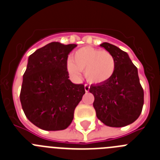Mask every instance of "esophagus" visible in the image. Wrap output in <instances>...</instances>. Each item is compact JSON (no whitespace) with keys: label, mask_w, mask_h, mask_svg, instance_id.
<instances>
[{"label":"esophagus","mask_w":160,"mask_h":160,"mask_svg":"<svg viewBox=\"0 0 160 160\" xmlns=\"http://www.w3.org/2000/svg\"><path fill=\"white\" fill-rule=\"evenodd\" d=\"M89 89H90V87H89L88 84H85V85H84V90H85L86 92H89Z\"/></svg>","instance_id":"1"}]
</instances>
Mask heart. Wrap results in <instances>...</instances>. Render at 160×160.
<instances>
[{
    "label": "heart",
    "instance_id": "1",
    "mask_svg": "<svg viewBox=\"0 0 160 160\" xmlns=\"http://www.w3.org/2000/svg\"><path fill=\"white\" fill-rule=\"evenodd\" d=\"M67 69L75 78H80L81 71H84L88 83L101 84L114 75L116 60L109 52L87 46L79 48L72 59L68 60Z\"/></svg>",
    "mask_w": 160,
    "mask_h": 160
}]
</instances>
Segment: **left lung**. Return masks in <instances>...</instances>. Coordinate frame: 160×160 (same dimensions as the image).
<instances>
[{
    "label": "left lung",
    "mask_w": 160,
    "mask_h": 160,
    "mask_svg": "<svg viewBox=\"0 0 160 160\" xmlns=\"http://www.w3.org/2000/svg\"><path fill=\"white\" fill-rule=\"evenodd\" d=\"M100 45L113 56L116 70L108 82L91 85L89 92L95 97L93 107L105 125L127 126L136 121L143 109V90L138 69L126 52L107 42Z\"/></svg>",
    "instance_id": "1"
}]
</instances>
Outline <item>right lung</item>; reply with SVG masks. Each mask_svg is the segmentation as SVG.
Returning a JSON list of instances; mask_svg holds the SVG:
<instances>
[{"label": "right lung", "instance_id": "1", "mask_svg": "<svg viewBox=\"0 0 160 160\" xmlns=\"http://www.w3.org/2000/svg\"><path fill=\"white\" fill-rule=\"evenodd\" d=\"M77 44L52 42L28 57L23 76L20 100L31 123L45 131H60L69 126L83 94L84 85L69 80L68 54Z\"/></svg>", "mask_w": 160, "mask_h": 160}]
</instances>
